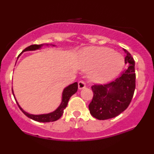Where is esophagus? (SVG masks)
<instances>
[{"label": "esophagus", "mask_w": 154, "mask_h": 154, "mask_svg": "<svg viewBox=\"0 0 154 154\" xmlns=\"http://www.w3.org/2000/svg\"><path fill=\"white\" fill-rule=\"evenodd\" d=\"M85 87H86V85H85V82L83 80H80L78 82V88L79 90L84 89V88Z\"/></svg>", "instance_id": "1"}]
</instances>
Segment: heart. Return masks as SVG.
Returning <instances> with one entry per match:
<instances>
[{"label": "heart", "mask_w": 154, "mask_h": 154, "mask_svg": "<svg viewBox=\"0 0 154 154\" xmlns=\"http://www.w3.org/2000/svg\"><path fill=\"white\" fill-rule=\"evenodd\" d=\"M81 68L90 72L92 82L103 83L110 81L122 70L125 61L119 53L106 47H89L80 54Z\"/></svg>", "instance_id": "1"}]
</instances>
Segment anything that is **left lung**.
<instances>
[{
	"label": "left lung",
	"instance_id": "left-lung-1",
	"mask_svg": "<svg viewBox=\"0 0 154 154\" xmlns=\"http://www.w3.org/2000/svg\"><path fill=\"white\" fill-rule=\"evenodd\" d=\"M125 62L127 69L115 80L106 85L91 87L93 98L89 104L90 113L99 120L114 118L123 112L131 102L135 89V61L128 51Z\"/></svg>",
	"mask_w": 154,
	"mask_h": 154
}]
</instances>
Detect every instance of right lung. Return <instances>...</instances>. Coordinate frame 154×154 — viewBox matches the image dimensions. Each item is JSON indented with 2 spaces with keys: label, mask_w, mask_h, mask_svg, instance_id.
I'll return each instance as SVG.
<instances>
[{
  "label": "right lung",
  "mask_w": 154,
  "mask_h": 154,
  "mask_svg": "<svg viewBox=\"0 0 154 154\" xmlns=\"http://www.w3.org/2000/svg\"><path fill=\"white\" fill-rule=\"evenodd\" d=\"M43 44L41 45H29V47L26 48L24 51L21 53V54H22L23 52H25V51H35L38 50V49L41 48V47L43 46ZM77 89H78V84L77 82H74L73 84L69 85L67 87H66L63 89V93H62V99H61V103L60 104V106L56 110L53 111V112L48 113V114H38V115H35V114H30L29 113L26 112L25 111H24L22 109V107L19 106V104L17 102V99L15 98V95L14 94V91L12 89V93H13L14 97L16 102L18 104L19 109H21V111L24 113L25 115L27 116V117L30 118L31 119L35 120V121L39 122H54L56 121L62 116L63 110L66 109L67 103H68L69 100L71 98L72 95H74L76 92L77 91Z\"/></svg>",
  "instance_id": "1"
}]
</instances>
